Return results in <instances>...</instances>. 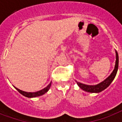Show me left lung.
<instances>
[{"instance_id":"obj_1","label":"left lung","mask_w":122,"mask_h":122,"mask_svg":"<svg viewBox=\"0 0 122 122\" xmlns=\"http://www.w3.org/2000/svg\"><path fill=\"white\" fill-rule=\"evenodd\" d=\"M118 54L117 52L116 51V63L115 69L113 71V72L112 73V74L110 75L106 80H104L101 83L96 85H85V84H83V83L78 82V81H76V83L78 84V86L81 89H83V91H86V92L92 93L100 92L101 91H104L105 89H106L111 84L112 81L114 80V78H115V76L118 71Z\"/></svg>"}]
</instances>
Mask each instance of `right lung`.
Listing matches in <instances>:
<instances>
[{"label": "right lung", "mask_w": 122, "mask_h": 122, "mask_svg": "<svg viewBox=\"0 0 122 122\" xmlns=\"http://www.w3.org/2000/svg\"><path fill=\"white\" fill-rule=\"evenodd\" d=\"M51 83H50L49 85L46 87V88H44V89H42L41 91H37V92H25V91H23L21 90H20L18 88H16V89L17 91L20 93V94H21L22 95H23L24 96L27 97H37V96H42V95L44 94L45 93H46L49 91V89L50 87H51Z\"/></svg>", "instance_id": "1"}]
</instances>
